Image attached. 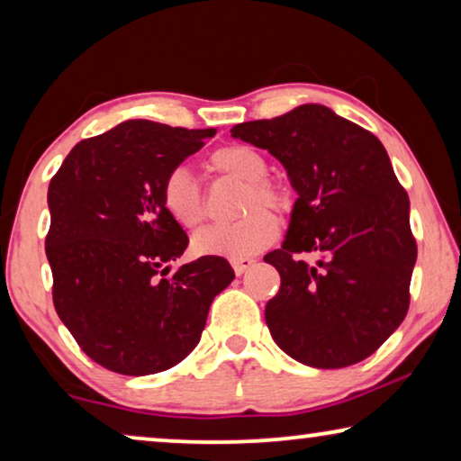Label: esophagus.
Instances as JSON below:
<instances>
[{"label":"esophagus","mask_w":461,"mask_h":461,"mask_svg":"<svg viewBox=\"0 0 461 461\" xmlns=\"http://www.w3.org/2000/svg\"><path fill=\"white\" fill-rule=\"evenodd\" d=\"M230 264H232V268H235V273L241 276L243 273H248V270L254 267L256 260L254 258H232Z\"/></svg>","instance_id":"34e87169"}]
</instances>
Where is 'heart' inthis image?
I'll list each match as a JSON object with an SVG mask.
<instances>
[{
  "mask_svg": "<svg viewBox=\"0 0 461 461\" xmlns=\"http://www.w3.org/2000/svg\"><path fill=\"white\" fill-rule=\"evenodd\" d=\"M212 172L245 185L239 205L241 220L232 224L212 226L193 239V249L199 256L245 258L267 249L279 235V222L268 210L285 213L292 207V197L285 186L268 180V163L260 150L248 144H229L213 150L207 159ZM163 210L185 229H199L207 218V207L199 182L186 167H176L166 176L161 186Z\"/></svg>",
  "mask_w": 461,
  "mask_h": 461,
  "instance_id": "1",
  "label": "heart"
}]
</instances>
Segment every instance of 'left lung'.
<instances>
[{"instance_id":"left-lung-1","label":"left lung","mask_w":461,"mask_h":461,"mask_svg":"<svg viewBox=\"0 0 461 461\" xmlns=\"http://www.w3.org/2000/svg\"><path fill=\"white\" fill-rule=\"evenodd\" d=\"M230 136L268 150L298 193L285 241L264 256L281 275L264 311L276 346L319 369L374 355L405 319L418 258L384 144L323 104L239 123ZM306 250L314 265L297 256Z\"/></svg>"}]
</instances>
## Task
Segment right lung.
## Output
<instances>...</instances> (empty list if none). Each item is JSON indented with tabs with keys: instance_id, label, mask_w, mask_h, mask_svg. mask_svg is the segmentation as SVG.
<instances>
[{
	"instance_id": "obj_1",
	"label": "right lung",
	"mask_w": 461,
	"mask_h": 461,
	"mask_svg": "<svg viewBox=\"0 0 461 461\" xmlns=\"http://www.w3.org/2000/svg\"><path fill=\"white\" fill-rule=\"evenodd\" d=\"M213 134L131 119L75 144L50 180L54 308L115 374H159L191 355L213 298L235 279L218 256L167 275L188 237L163 210V180Z\"/></svg>"
}]
</instances>
